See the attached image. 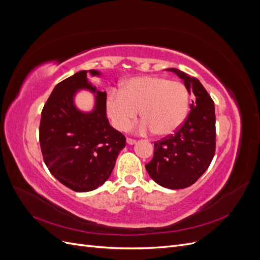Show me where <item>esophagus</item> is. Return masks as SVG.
<instances>
[{"instance_id": "esophagus-1", "label": "esophagus", "mask_w": 260, "mask_h": 260, "mask_svg": "<svg viewBox=\"0 0 260 260\" xmlns=\"http://www.w3.org/2000/svg\"><path fill=\"white\" fill-rule=\"evenodd\" d=\"M127 143H128L129 145H133V144H136V143H137V141H136V140H133V139L128 138V139H127Z\"/></svg>"}]
</instances>
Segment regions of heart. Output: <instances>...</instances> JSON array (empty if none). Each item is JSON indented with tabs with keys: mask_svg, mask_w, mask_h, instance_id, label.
Returning a JSON list of instances; mask_svg holds the SVG:
<instances>
[{
	"mask_svg": "<svg viewBox=\"0 0 260 260\" xmlns=\"http://www.w3.org/2000/svg\"><path fill=\"white\" fill-rule=\"evenodd\" d=\"M188 101V91L182 82L161 76H141L123 82L119 92H109L105 108L118 130H127L140 111L144 120L142 130L168 137L184 122Z\"/></svg>",
	"mask_w": 260,
	"mask_h": 260,
	"instance_id": "heart-1",
	"label": "heart"
}]
</instances>
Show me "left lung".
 <instances>
[{
	"instance_id": "1",
	"label": "left lung",
	"mask_w": 260,
	"mask_h": 260,
	"mask_svg": "<svg viewBox=\"0 0 260 260\" xmlns=\"http://www.w3.org/2000/svg\"><path fill=\"white\" fill-rule=\"evenodd\" d=\"M193 92L191 112L175 135L154 143L153 159L145 168L157 184L171 190L192 185L207 170L216 149L214 101L199 79L177 68H168Z\"/></svg>"
}]
</instances>
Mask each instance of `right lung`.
<instances>
[{
    "mask_svg": "<svg viewBox=\"0 0 260 260\" xmlns=\"http://www.w3.org/2000/svg\"><path fill=\"white\" fill-rule=\"evenodd\" d=\"M88 74L101 76L98 70H81L55 85L42 109L39 129L46 167L60 183L76 192L93 191L103 184L125 146L124 136L106 117V92L96 90ZM80 89L96 96L91 112H81L74 105Z\"/></svg>",
    "mask_w": 260,
    "mask_h": 260,
    "instance_id": "add662e5",
    "label": "right lung"
}]
</instances>
